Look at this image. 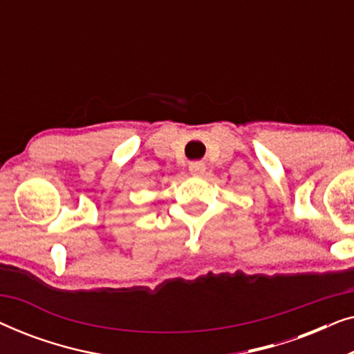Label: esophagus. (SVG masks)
Here are the masks:
<instances>
[{
    "mask_svg": "<svg viewBox=\"0 0 354 354\" xmlns=\"http://www.w3.org/2000/svg\"><path fill=\"white\" fill-rule=\"evenodd\" d=\"M190 172H192V176H196V177H200V176H203V174H205V171H206V166H205V162H201V161H196V162H192L190 164Z\"/></svg>",
    "mask_w": 354,
    "mask_h": 354,
    "instance_id": "34e87169",
    "label": "esophagus"
}]
</instances>
